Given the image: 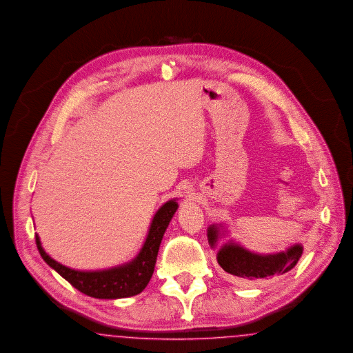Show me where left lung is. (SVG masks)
Here are the masks:
<instances>
[{
  "instance_id": "1",
  "label": "left lung",
  "mask_w": 353,
  "mask_h": 353,
  "mask_svg": "<svg viewBox=\"0 0 353 353\" xmlns=\"http://www.w3.org/2000/svg\"><path fill=\"white\" fill-rule=\"evenodd\" d=\"M222 227V225H212L208 228V240L212 248H215L219 238L226 232ZM302 252L303 247L301 244H294L286 251L277 254H254L231 240L219 248L216 260L221 268L236 280L254 281L289 272L296 267Z\"/></svg>"
}]
</instances>
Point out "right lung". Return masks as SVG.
I'll list each match as a JSON object with an SVG mask.
<instances>
[{"instance_id": "add662e5", "label": "right lung", "mask_w": 353, "mask_h": 353, "mask_svg": "<svg viewBox=\"0 0 353 353\" xmlns=\"http://www.w3.org/2000/svg\"><path fill=\"white\" fill-rule=\"evenodd\" d=\"M177 208L179 205L176 199L165 202L154 215L141 252L131 261L114 268L92 272L74 270L57 263L46 254L38 235H35L37 247L43 260L51 268L57 270L73 288L86 296L99 299H117L137 296L144 290L152 277L160 243Z\"/></svg>"}]
</instances>
